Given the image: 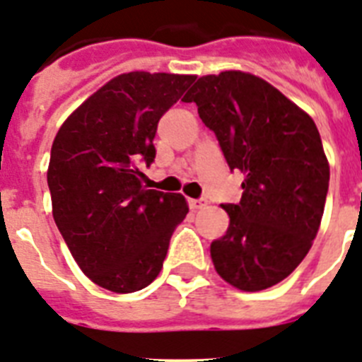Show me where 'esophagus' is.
Masks as SVG:
<instances>
[{"instance_id": "34e87169", "label": "esophagus", "mask_w": 362, "mask_h": 362, "mask_svg": "<svg viewBox=\"0 0 362 362\" xmlns=\"http://www.w3.org/2000/svg\"><path fill=\"white\" fill-rule=\"evenodd\" d=\"M206 204H208V200L206 199H189L191 209H200V208H204Z\"/></svg>"}]
</instances>
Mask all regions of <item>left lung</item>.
<instances>
[{
    "label": "left lung",
    "instance_id": "8db88e82",
    "mask_svg": "<svg viewBox=\"0 0 362 362\" xmlns=\"http://www.w3.org/2000/svg\"><path fill=\"white\" fill-rule=\"evenodd\" d=\"M214 130L230 169L245 175L230 224L211 243L217 274L235 289H269L308 256L320 228L329 163L311 115L257 75H204L184 97Z\"/></svg>",
    "mask_w": 362,
    "mask_h": 362
}]
</instances>
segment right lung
Segmentation results:
<instances>
[{"instance_id": "1", "label": "right lung", "mask_w": 362, "mask_h": 362, "mask_svg": "<svg viewBox=\"0 0 362 362\" xmlns=\"http://www.w3.org/2000/svg\"><path fill=\"white\" fill-rule=\"evenodd\" d=\"M195 75L130 71L75 108L54 136L47 167L53 218L84 274L112 293L153 284L169 239L189 211L180 193L145 189L158 121Z\"/></svg>"}]
</instances>
